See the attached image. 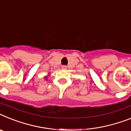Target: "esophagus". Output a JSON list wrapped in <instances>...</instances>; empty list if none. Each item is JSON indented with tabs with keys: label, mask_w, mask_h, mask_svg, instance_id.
<instances>
[{
	"label": "esophagus",
	"mask_w": 131,
	"mask_h": 131,
	"mask_svg": "<svg viewBox=\"0 0 131 131\" xmlns=\"http://www.w3.org/2000/svg\"><path fill=\"white\" fill-rule=\"evenodd\" d=\"M61 69H62V70H66V69H67V67L65 65H63V66H62V68H61Z\"/></svg>",
	"instance_id": "obj_1"
}]
</instances>
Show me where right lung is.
Here are the masks:
<instances>
[{
  "label": "right lung",
  "mask_w": 131,
  "mask_h": 131,
  "mask_svg": "<svg viewBox=\"0 0 131 131\" xmlns=\"http://www.w3.org/2000/svg\"><path fill=\"white\" fill-rule=\"evenodd\" d=\"M49 75H47V76H45V77H44V78H45V80H47V78L49 77Z\"/></svg>",
  "instance_id": "obj_1"
}]
</instances>
